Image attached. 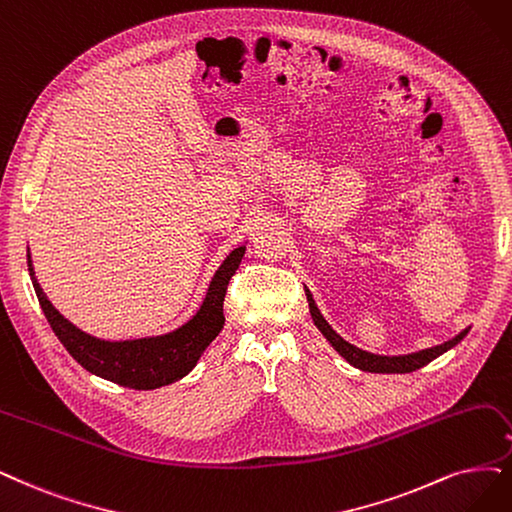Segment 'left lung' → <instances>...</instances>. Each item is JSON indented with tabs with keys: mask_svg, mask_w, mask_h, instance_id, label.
<instances>
[{
	"mask_svg": "<svg viewBox=\"0 0 512 512\" xmlns=\"http://www.w3.org/2000/svg\"><path fill=\"white\" fill-rule=\"evenodd\" d=\"M306 295H308V304H310V314H312V320H314V325L318 327V331L325 335V339L335 348V352L339 356H344L352 367L361 369V371H371V373H411L415 369L428 365L430 361H434V358H437V356L445 354L453 346H458L462 339L466 337V333L470 331V327H468V329L460 331L456 337L447 339L445 344L432 346V348H426V350H418V352L392 354V356L390 354H375V352H367L363 348H358V346L346 342V339L327 323L325 316L320 314L316 301H314V297H312V293L308 289H306Z\"/></svg>",
	"mask_w": 512,
	"mask_h": 512,
	"instance_id": "left-lung-1",
	"label": "left lung"
}]
</instances>
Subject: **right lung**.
<instances>
[{"label":"right lung","mask_w":512,"mask_h":512,"mask_svg":"<svg viewBox=\"0 0 512 512\" xmlns=\"http://www.w3.org/2000/svg\"><path fill=\"white\" fill-rule=\"evenodd\" d=\"M244 249L246 244L238 246L221 261V266L211 278V285L206 289L200 308L187 323L162 335L132 339H103L75 327L71 320H67L52 306V301L44 293L40 282H37L29 249L27 263L35 295L40 299L48 323L75 361L86 371L103 377L107 382L132 390H156L181 380V377L192 371L204 350L221 333L225 325V289L240 266Z\"/></svg>","instance_id":"obj_1"}]
</instances>
